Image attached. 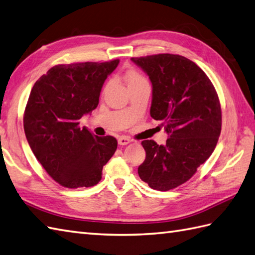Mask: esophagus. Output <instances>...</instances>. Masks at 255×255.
<instances>
[{"instance_id": "esophagus-1", "label": "esophagus", "mask_w": 255, "mask_h": 255, "mask_svg": "<svg viewBox=\"0 0 255 255\" xmlns=\"http://www.w3.org/2000/svg\"><path fill=\"white\" fill-rule=\"evenodd\" d=\"M130 142H131V140L127 137H121L120 139H118V144H121V145H127L128 143H130Z\"/></svg>"}]
</instances>
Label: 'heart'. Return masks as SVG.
I'll return each instance as SVG.
<instances>
[{
  "instance_id": "obj_1",
  "label": "heart",
  "mask_w": 255,
  "mask_h": 255,
  "mask_svg": "<svg viewBox=\"0 0 255 255\" xmlns=\"http://www.w3.org/2000/svg\"><path fill=\"white\" fill-rule=\"evenodd\" d=\"M126 80H127L129 89L133 88V87H138V86H141V85L149 84L147 80L145 79V77H143L138 72H135V70H130V72L127 73Z\"/></svg>"
}]
</instances>
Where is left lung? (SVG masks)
I'll use <instances>...</instances> for the list:
<instances>
[{
  "mask_svg": "<svg viewBox=\"0 0 255 255\" xmlns=\"http://www.w3.org/2000/svg\"><path fill=\"white\" fill-rule=\"evenodd\" d=\"M152 82L150 114L168 134L164 145L141 142L145 159L141 180L168 191L188 181L214 151L222 129L220 99L197 64L177 54L131 57Z\"/></svg>",
  "mask_w": 255,
  "mask_h": 255,
  "instance_id": "8db88e82",
  "label": "left lung"
}]
</instances>
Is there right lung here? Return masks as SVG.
I'll use <instances>...</instances> for the list:
<instances>
[{"label":"right lung","instance_id":"1","mask_svg":"<svg viewBox=\"0 0 255 255\" xmlns=\"http://www.w3.org/2000/svg\"><path fill=\"white\" fill-rule=\"evenodd\" d=\"M120 60L61 64L35 81L23 114L29 145L53 179L66 188L92 187L117 149L112 135L98 137L79 120L97 109L101 89Z\"/></svg>","mask_w":255,"mask_h":255}]
</instances>
